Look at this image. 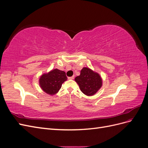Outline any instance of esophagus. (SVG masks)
Listing matches in <instances>:
<instances>
[{"label": "esophagus", "mask_w": 148, "mask_h": 148, "mask_svg": "<svg viewBox=\"0 0 148 148\" xmlns=\"http://www.w3.org/2000/svg\"><path fill=\"white\" fill-rule=\"evenodd\" d=\"M69 79H74V77L73 76V77H69L68 78Z\"/></svg>", "instance_id": "34e87169"}]
</instances>
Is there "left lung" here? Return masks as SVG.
Wrapping results in <instances>:
<instances>
[{
	"instance_id": "obj_1",
	"label": "left lung",
	"mask_w": 148,
	"mask_h": 148,
	"mask_svg": "<svg viewBox=\"0 0 148 148\" xmlns=\"http://www.w3.org/2000/svg\"><path fill=\"white\" fill-rule=\"evenodd\" d=\"M81 91L88 96H91L99 90L102 86V79L101 75L88 67H83L80 75L75 78Z\"/></svg>"
}]
</instances>
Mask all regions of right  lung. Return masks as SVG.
<instances>
[{
	"label": "right lung",
	"instance_id": "right-lung-1",
	"mask_svg": "<svg viewBox=\"0 0 148 148\" xmlns=\"http://www.w3.org/2000/svg\"><path fill=\"white\" fill-rule=\"evenodd\" d=\"M66 79L64 71L55 69L41 75L39 79V84L44 92L53 96L59 91L62 84Z\"/></svg>",
	"mask_w": 148,
	"mask_h": 148
}]
</instances>
